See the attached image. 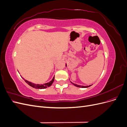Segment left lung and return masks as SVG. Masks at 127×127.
Segmentation results:
<instances>
[{
    "instance_id": "left-lung-1",
    "label": "left lung",
    "mask_w": 127,
    "mask_h": 127,
    "mask_svg": "<svg viewBox=\"0 0 127 127\" xmlns=\"http://www.w3.org/2000/svg\"><path fill=\"white\" fill-rule=\"evenodd\" d=\"M66 66H67V65H66ZM71 83L73 84V85H75V86H77V87H82V88H87V87H90V86H91V85L86 86H81V85H77V84H74V83Z\"/></svg>"
}]
</instances>
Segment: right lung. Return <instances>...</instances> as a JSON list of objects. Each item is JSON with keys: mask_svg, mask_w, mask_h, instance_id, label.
Returning <instances> with one entry per match:
<instances>
[{"mask_svg": "<svg viewBox=\"0 0 127 127\" xmlns=\"http://www.w3.org/2000/svg\"><path fill=\"white\" fill-rule=\"evenodd\" d=\"M54 79H55V77L53 78V79H52L51 81H50L49 83L44 84H43V85H42V84H41V85H40V84H34V83H31V82L28 81V80H25V79H24V80H25V82L28 84V85H29L31 86H32V87H34L35 88H37V89H43V88H47L48 87L50 86L52 84L53 81H54Z\"/></svg>", "mask_w": 127, "mask_h": 127, "instance_id": "1", "label": "right lung"}]
</instances>
